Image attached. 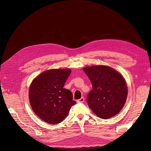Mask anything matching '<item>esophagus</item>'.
<instances>
[{"label":"esophagus","mask_w":151,"mask_h":151,"mask_svg":"<svg viewBox=\"0 0 151 151\" xmlns=\"http://www.w3.org/2000/svg\"><path fill=\"white\" fill-rule=\"evenodd\" d=\"M84 101V98L83 97H82L81 99H78V100H77V102H78V103H83Z\"/></svg>","instance_id":"esophagus-1"}]
</instances>
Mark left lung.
I'll return each mask as SVG.
<instances>
[{"label":"left lung","instance_id":"left-lung-1","mask_svg":"<svg viewBox=\"0 0 151 151\" xmlns=\"http://www.w3.org/2000/svg\"><path fill=\"white\" fill-rule=\"evenodd\" d=\"M92 84L88 95L89 107L98 117L106 119L121 111L127 97V87L123 76L105 65L83 68Z\"/></svg>","mask_w":151,"mask_h":151}]
</instances>
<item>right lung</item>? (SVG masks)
<instances>
[{
  "mask_svg": "<svg viewBox=\"0 0 151 151\" xmlns=\"http://www.w3.org/2000/svg\"><path fill=\"white\" fill-rule=\"evenodd\" d=\"M70 73L68 68L51 69L43 71L32 82L29 91L30 106L45 122H61L76 104L72 93L63 88Z\"/></svg>",
  "mask_w": 151,
  "mask_h": 151,
  "instance_id": "add662e5",
  "label": "right lung"
}]
</instances>
